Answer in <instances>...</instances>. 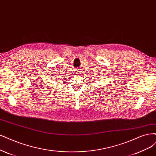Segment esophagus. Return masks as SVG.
Returning a JSON list of instances; mask_svg holds the SVG:
<instances>
[{
  "mask_svg": "<svg viewBox=\"0 0 156 156\" xmlns=\"http://www.w3.org/2000/svg\"><path fill=\"white\" fill-rule=\"evenodd\" d=\"M78 72L77 73H80V72Z\"/></svg>",
  "mask_w": 156,
  "mask_h": 156,
  "instance_id": "34e87169",
  "label": "esophagus"
}]
</instances>
